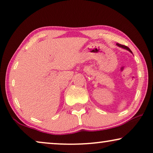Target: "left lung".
<instances>
[{
    "instance_id": "8db88e82",
    "label": "left lung",
    "mask_w": 153,
    "mask_h": 153,
    "mask_svg": "<svg viewBox=\"0 0 153 153\" xmlns=\"http://www.w3.org/2000/svg\"><path fill=\"white\" fill-rule=\"evenodd\" d=\"M117 45L118 46H119V47H120V48H124V49H126V50H128L129 52H130L131 53H132V51H131V50L130 48H128V47H127V46H124V45H121V44H117Z\"/></svg>"
}]
</instances>
